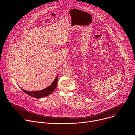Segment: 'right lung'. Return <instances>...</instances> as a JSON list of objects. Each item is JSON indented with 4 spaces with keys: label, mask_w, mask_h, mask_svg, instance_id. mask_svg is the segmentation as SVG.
<instances>
[{
    "label": "right lung",
    "mask_w": 135,
    "mask_h": 135,
    "mask_svg": "<svg viewBox=\"0 0 135 135\" xmlns=\"http://www.w3.org/2000/svg\"><path fill=\"white\" fill-rule=\"evenodd\" d=\"M57 77L56 76L54 81L52 83V84L50 86H49V87H47V88H46L44 90H42L41 91H38L31 92V91H28L25 90L21 88V89L26 94L31 96V97H32L33 98H41L46 97V96L49 95V94H51L54 91L55 89L56 88V87L57 86Z\"/></svg>",
    "instance_id": "1"
}]
</instances>
